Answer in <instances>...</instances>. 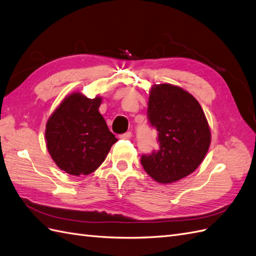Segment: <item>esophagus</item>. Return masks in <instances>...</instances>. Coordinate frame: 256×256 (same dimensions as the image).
<instances>
[{"label":"esophagus","mask_w":256,"mask_h":256,"mask_svg":"<svg viewBox=\"0 0 256 256\" xmlns=\"http://www.w3.org/2000/svg\"><path fill=\"white\" fill-rule=\"evenodd\" d=\"M130 137H132V133L130 132H126V133L120 135V138H122V140H130Z\"/></svg>","instance_id":"1"}]
</instances>
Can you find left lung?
Returning <instances> with one entry per match:
<instances>
[{
	"instance_id": "8db88e82",
	"label": "left lung",
	"mask_w": 256,
	"mask_h": 256,
	"mask_svg": "<svg viewBox=\"0 0 256 256\" xmlns=\"http://www.w3.org/2000/svg\"><path fill=\"white\" fill-rule=\"evenodd\" d=\"M148 121L156 130L159 149L142 154L146 173L161 184L178 182L200 166L211 144V132L200 104L172 84H154L150 90Z\"/></svg>"
}]
</instances>
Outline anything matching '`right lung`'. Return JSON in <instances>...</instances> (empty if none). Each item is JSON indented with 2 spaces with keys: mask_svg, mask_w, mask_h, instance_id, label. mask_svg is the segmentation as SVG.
Here are the masks:
<instances>
[{
  "mask_svg": "<svg viewBox=\"0 0 256 256\" xmlns=\"http://www.w3.org/2000/svg\"><path fill=\"white\" fill-rule=\"evenodd\" d=\"M102 97L67 96L50 116L45 130L48 150L57 166L70 175H88L106 159L118 140L98 111Z\"/></svg>",
  "mask_w": 256,
  "mask_h": 256,
  "instance_id": "add662e5",
  "label": "right lung"
}]
</instances>
